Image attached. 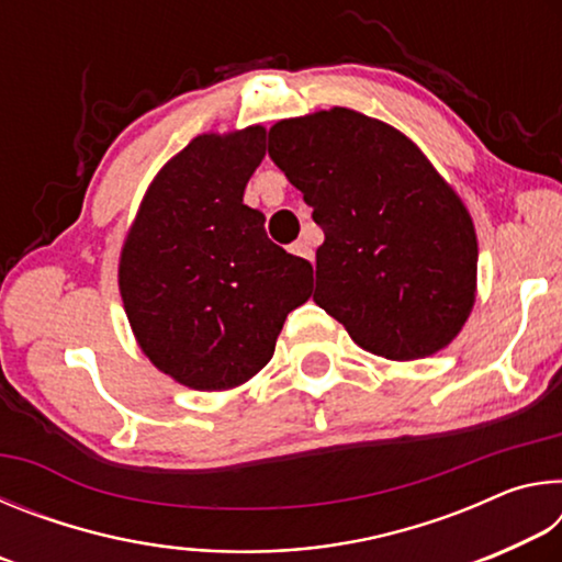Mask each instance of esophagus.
Segmentation results:
<instances>
[{
	"label": "esophagus",
	"mask_w": 562,
	"mask_h": 562,
	"mask_svg": "<svg viewBox=\"0 0 562 562\" xmlns=\"http://www.w3.org/2000/svg\"><path fill=\"white\" fill-rule=\"evenodd\" d=\"M290 252L297 255V258H304V260H312V255H315V252H312V247H310L307 243H304V240L292 243V245H290Z\"/></svg>",
	"instance_id": "1"
}]
</instances>
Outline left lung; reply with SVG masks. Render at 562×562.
Returning <instances> with one entry per match:
<instances>
[{"label":"left lung","mask_w":562,"mask_h":562,"mask_svg":"<svg viewBox=\"0 0 562 562\" xmlns=\"http://www.w3.org/2000/svg\"><path fill=\"white\" fill-rule=\"evenodd\" d=\"M325 243L315 300L361 349L408 361L451 345L475 302L473 221L414 140L335 106L270 128Z\"/></svg>","instance_id":"1"}]
</instances>
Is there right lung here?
<instances>
[{"label":"right lung","mask_w":562,"mask_h":562,"mask_svg":"<svg viewBox=\"0 0 562 562\" xmlns=\"http://www.w3.org/2000/svg\"><path fill=\"white\" fill-rule=\"evenodd\" d=\"M265 128L203 133L158 170L119 262L123 310L144 355L198 392L245 384L268 364L312 265L274 245L243 203Z\"/></svg>","instance_id":"add662e5"}]
</instances>
